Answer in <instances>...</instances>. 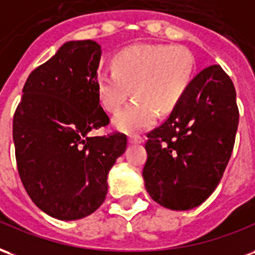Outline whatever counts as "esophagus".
<instances>
[{
    "instance_id": "34e87169",
    "label": "esophagus",
    "mask_w": 255,
    "mask_h": 255,
    "mask_svg": "<svg viewBox=\"0 0 255 255\" xmlns=\"http://www.w3.org/2000/svg\"><path fill=\"white\" fill-rule=\"evenodd\" d=\"M144 141V137L140 134H130L129 135V142H131V144H140V142H142Z\"/></svg>"
}]
</instances>
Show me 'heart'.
Masks as SVG:
<instances>
[{"label":"heart","instance_id":"b5f03b06","mask_svg":"<svg viewBox=\"0 0 255 255\" xmlns=\"http://www.w3.org/2000/svg\"><path fill=\"white\" fill-rule=\"evenodd\" d=\"M196 59L185 46L134 44L115 54L113 69H100L95 84L102 107L117 113L128 98L135 99L114 117L124 131H137L155 124L157 113L168 115L190 88Z\"/></svg>","mask_w":255,"mask_h":255}]
</instances>
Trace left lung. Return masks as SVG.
<instances>
[{"label":"left lung","instance_id":"left-lung-1","mask_svg":"<svg viewBox=\"0 0 255 255\" xmlns=\"http://www.w3.org/2000/svg\"><path fill=\"white\" fill-rule=\"evenodd\" d=\"M238 122L230 76L220 65L201 70L168 118L146 133L142 176L152 200L172 211H187L205 201L222 181Z\"/></svg>","mask_w":255,"mask_h":255}]
</instances>
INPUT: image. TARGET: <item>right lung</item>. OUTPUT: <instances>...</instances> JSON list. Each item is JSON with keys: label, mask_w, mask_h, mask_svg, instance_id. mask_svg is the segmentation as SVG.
Wrapping results in <instances>:
<instances>
[{"label": "right lung", "mask_w": 255, "mask_h": 255, "mask_svg": "<svg viewBox=\"0 0 255 255\" xmlns=\"http://www.w3.org/2000/svg\"><path fill=\"white\" fill-rule=\"evenodd\" d=\"M100 55L94 40L61 46L31 72L13 115L24 189L39 209L59 220L83 219L105 202L109 171L128 144L120 131L88 135L110 124L95 84Z\"/></svg>", "instance_id": "add662e5"}]
</instances>
